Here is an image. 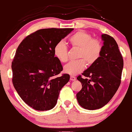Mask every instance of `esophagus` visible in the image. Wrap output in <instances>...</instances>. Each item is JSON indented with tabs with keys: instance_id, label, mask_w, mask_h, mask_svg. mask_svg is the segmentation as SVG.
I'll return each instance as SVG.
<instances>
[{
	"instance_id": "esophagus-1",
	"label": "esophagus",
	"mask_w": 132,
	"mask_h": 132,
	"mask_svg": "<svg viewBox=\"0 0 132 132\" xmlns=\"http://www.w3.org/2000/svg\"><path fill=\"white\" fill-rule=\"evenodd\" d=\"M70 80H71V81H75L76 77L72 76H70Z\"/></svg>"
}]
</instances>
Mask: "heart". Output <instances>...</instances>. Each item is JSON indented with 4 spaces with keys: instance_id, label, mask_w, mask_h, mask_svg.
Segmentation results:
<instances>
[{
    "instance_id": "b5f03b06",
    "label": "heart",
    "mask_w": 132,
    "mask_h": 132,
    "mask_svg": "<svg viewBox=\"0 0 132 132\" xmlns=\"http://www.w3.org/2000/svg\"><path fill=\"white\" fill-rule=\"evenodd\" d=\"M68 42L73 48H79L76 61H72L66 64L63 68L65 73L75 76L85 69L86 63L92 65L99 60L102 50L101 41L97 38H92L89 33L79 30L68 39ZM53 53L56 58L61 63H65L68 59V50L63 42L57 43L54 46Z\"/></svg>"
}]
</instances>
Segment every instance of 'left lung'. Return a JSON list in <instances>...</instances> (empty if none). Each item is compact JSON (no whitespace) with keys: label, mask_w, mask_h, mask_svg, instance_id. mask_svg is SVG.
I'll use <instances>...</instances> for the list:
<instances>
[{"label":"left lung","mask_w":132,"mask_h":132,"mask_svg":"<svg viewBox=\"0 0 132 132\" xmlns=\"http://www.w3.org/2000/svg\"><path fill=\"white\" fill-rule=\"evenodd\" d=\"M103 42L101 56L77 79L82 89L76 94L79 104L88 110L99 109L113 97L121 82L123 60L117 43L107 34L101 35Z\"/></svg>","instance_id":"1"}]
</instances>
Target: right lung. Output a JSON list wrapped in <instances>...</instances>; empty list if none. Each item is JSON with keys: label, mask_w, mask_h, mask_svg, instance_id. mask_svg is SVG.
Returning a JSON list of instances; mask_svg holds the SVG:
<instances>
[{"label": "right lung", "mask_w": 132, "mask_h": 132, "mask_svg": "<svg viewBox=\"0 0 132 132\" xmlns=\"http://www.w3.org/2000/svg\"><path fill=\"white\" fill-rule=\"evenodd\" d=\"M73 28H45L25 38L16 49L12 63V82L22 99L35 110H49L56 105L60 91L69 80L53 53L55 45Z\"/></svg>", "instance_id": "obj_1"}]
</instances>
